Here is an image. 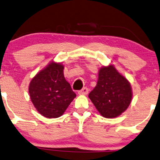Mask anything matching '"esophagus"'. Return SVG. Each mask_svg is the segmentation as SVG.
<instances>
[{
	"label": "esophagus",
	"mask_w": 160,
	"mask_h": 160,
	"mask_svg": "<svg viewBox=\"0 0 160 160\" xmlns=\"http://www.w3.org/2000/svg\"><path fill=\"white\" fill-rule=\"evenodd\" d=\"M88 93V88L86 87H84L83 88H82L81 90H80L78 92V94L80 95H86Z\"/></svg>",
	"instance_id": "1"
}]
</instances>
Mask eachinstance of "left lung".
Here are the masks:
<instances>
[{
  "mask_svg": "<svg viewBox=\"0 0 160 160\" xmlns=\"http://www.w3.org/2000/svg\"><path fill=\"white\" fill-rule=\"evenodd\" d=\"M88 98L102 117L114 118L128 108L132 89L128 80L114 66L109 65L99 70L98 83Z\"/></svg>",
  "mask_w": 160,
  "mask_h": 160,
  "instance_id": "obj_1",
  "label": "left lung"
}]
</instances>
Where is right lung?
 Segmentation results:
<instances>
[{
	"mask_svg": "<svg viewBox=\"0 0 160 160\" xmlns=\"http://www.w3.org/2000/svg\"><path fill=\"white\" fill-rule=\"evenodd\" d=\"M64 66L52 61L32 79L29 86L34 106L46 118H58L66 112L76 94L66 81Z\"/></svg>",
	"mask_w": 160,
	"mask_h": 160,
	"instance_id": "1",
	"label": "right lung"
}]
</instances>
